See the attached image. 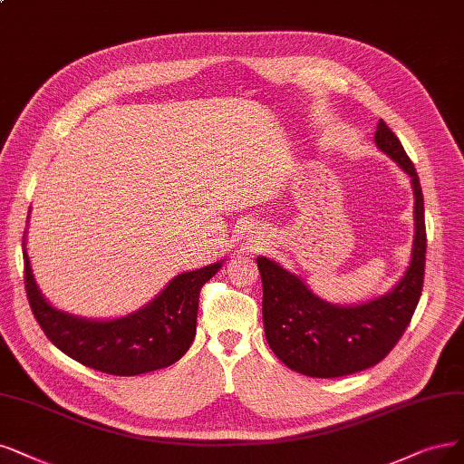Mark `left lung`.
Returning a JSON list of instances; mask_svg holds the SVG:
<instances>
[{
  "label": "left lung",
  "instance_id": "8db88e82",
  "mask_svg": "<svg viewBox=\"0 0 464 464\" xmlns=\"http://www.w3.org/2000/svg\"><path fill=\"white\" fill-rule=\"evenodd\" d=\"M374 143L409 176L415 198L409 266L388 293L362 304H333L317 296L300 276L279 262L267 256L256 258L264 285L267 344L288 369L314 379H336L382 362L401 338L420 298L426 260L420 181L398 135L382 120Z\"/></svg>",
  "mask_w": 464,
  "mask_h": 464
}]
</instances>
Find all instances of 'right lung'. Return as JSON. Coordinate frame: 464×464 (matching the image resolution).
Masks as SVG:
<instances>
[{"instance_id":"1","label":"right lung","mask_w":464,"mask_h":464,"mask_svg":"<svg viewBox=\"0 0 464 464\" xmlns=\"http://www.w3.org/2000/svg\"><path fill=\"white\" fill-rule=\"evenodd\" d=\"M23 254L28 300L47 338L74 362L116 376L143 374L179 362L197 334L200 286L226 260L178 273L157 296L131 314L92 319L59 310L44 296L30 264L26 231Z\"/></svg>"}]
</instances>
